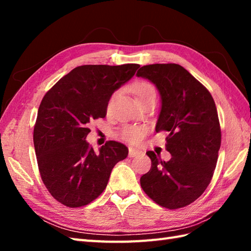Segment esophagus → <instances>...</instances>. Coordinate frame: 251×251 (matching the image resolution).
Listing matches in <instances>:
<instances>
[{"label": "esophagus", "instance_id": "esophagus-1", "mask_svg": "<svg viewBox=\"0 0 251 251\" xmlns=\"http://www.w3.org/2000/svg\"><path fill=\"white\" fill-rule=\"evenodd\" d=\"M142 152L140 150H137V149H134V148H129V152H128V155L129 157H135V156H138L140 155Z\"/></svg>", "mask_w": 251, "mask_h": 251}]
</instances>
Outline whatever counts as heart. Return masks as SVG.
Masks as SVG:
<instances>
[{
    "instance_id": "heart-1",
    "label": "heart",
    "mask_w": 251,
    "mask_h": 251,
    "mask_svg": "<svg viewBox=\"0 0 251 251\" xmlns=\"http://www.w3.org/2000/svg\"><path fill=\"white\" fill-rule=\"evenodd\" d=\"M131 92L135 96L136 101L145 99L150 96L156 95L155 88L153 85L149 82L139 81L136 82L131 86ZM147 134V127L141 125H132V126H125L121 130L122 139L128 141L130 143H139Z\"/></svg>"
}]
</instances>
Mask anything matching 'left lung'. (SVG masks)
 I'll return each instance as SVG.
<instances>
[{
    "mask_svg": "<svg viewBox=\"0 0 251 251\" xmlns=\"http://www.w3.org/2000/svg\"><path fill=\"white\" fill-rule=\"evenodd\" d=\"M137 76L155 85L162 108L155 131H168L162 161L148 151L151 169L140 178L142 190L159 206L178 209L193 202L210 183L221 146V129L214 98L183 67L155 63L141 67Z\"/></svg>",
    "mask_w": 251,
    "mask_h": 251,
    "instance_id": "8db88e82",
    "label": "left lung"
}]
</instances>
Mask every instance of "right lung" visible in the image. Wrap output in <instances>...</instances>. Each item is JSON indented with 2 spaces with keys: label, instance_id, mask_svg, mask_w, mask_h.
Returning a JSON list of instances; mask_svg holds the SVG:
<instances>
[{
  "label": "right lung",
  "instance_id": "add662e5",
  "mask_svg": "<svg viewBox=\"0 0 251 251\" xmlns=\"http://www.w3.org/2000/svg\"><path fill=\"white\" fill-rule=\"evenodd\" d=\"M140 66L85 65L60 78L42 99L33 130L41 178L51 196L71 208L92 202L128 149L108 141L95 152L85 140L88 124L106 115L109 100Z\"/></svg>",
  "mask_w": 251,
  "mask_h": 251
}]
</instances>
